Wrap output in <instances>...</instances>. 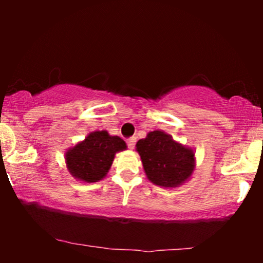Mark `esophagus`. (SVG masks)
Segmentation results:
<instances>
[{
  "mask_svg": "<svg viewBox=\"0 0 263 263\" xmlns=\"http://www.w3.org/2000/svg\"><path fill=\"white\" fill-rule=\"evenodd\" d=\"M127 143H128V147L130 149H133L135 147V143H136V139L134 138V136H133V138H129L128 140H127Z\"/></svg>",
  "mask_w": 263,
  "mask_h": 263,
  "instance_id": "esophagus-1",
  "label": "esophagus"
}]
</instances>
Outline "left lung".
<instances>
[{
	"mask_svg": "<svg viewBox=\"0 0 263 263\" xmlns=\"http://www.w3.org/2000/svg\"><path fill=\"white\" fill-rule=\"evenodd\" d=\"M136 152L141 158L146 177L161 188L181 186L195 171V149L176 141L159 129L139 140Z\"/></svg>",
	"mask_w": 263,
	"mask_h": 263,
	"instance_id": "1",
	"label": "left lung"
}]
</instances>
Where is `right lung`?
Returning <instances> with one entry per match:
<instances>
[{
  "label": "right lung",
  "instance_id": "add662e5",
  "mask_svg": "<svg viewBox=\"0 0 263 263\" xmlns=\"http://www.w3.org/2000/svg\"><path fill=\"white\" fill-rule=\"evenodd\" d=\"M127 149V143L106 130L89 133L85 140L64 153L66 166L75 179L95 183L106 177L116 153Z\"/></svg>",
  "mask_w": 263,
  "mask_h": 263
}]
</instances>
